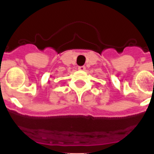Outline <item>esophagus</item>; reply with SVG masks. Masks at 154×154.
I'll return each instance as SVG.
<instances>
[{
    "label": "esophagus",
    "mask_w": 154,
    "mask_h": 154,
    "mask_svg": "<svg viewBox=\"0 0 154 154\" xmlns=\"http://www.w3.org/2000/svg\"><path fill=\"white\" fill-rule=\"evenodd\" d=\"M78 69L80 71H84L85 69V67L84 66V65H82V66H79Z\"/></svg>",
    "instance_id": "obj_1"
}]
</instances>
